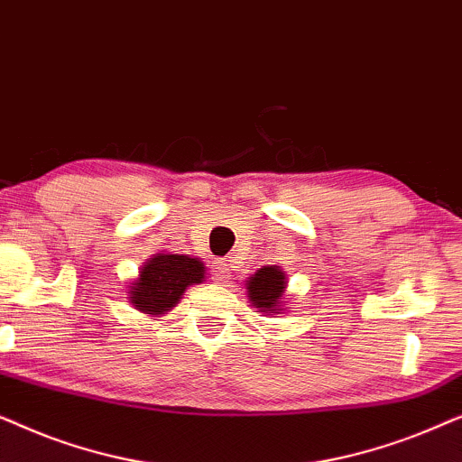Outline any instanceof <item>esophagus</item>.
I'll list each match as a JSON object with an SVG mask.
<instances>
[{
    "instance_id": "1",
    "label": "esophagus",
    "mask_w": 462,
    "mask_h": 462,
    "mask_svg": "<svg viewBox=\"0 0 462 462\" xmlns=\"http://www.w3.org/2000/svg\"><path fill=\"white\" fill-rule=\"evenodd\" d=\"M212 275H214V280H217V282L225 283L231 277L229 263H226L225 258H218V261H214L212 263Z\"/></svg>"
}]
</instances>
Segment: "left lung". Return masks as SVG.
Here are the masks:
<instances>
[{
	"label": "left lung",
	"mask_w": 462,
	"mask_h": 462,
	"mask_svg": "<svg viewBox=\"0 0 462 462\" xmlns=\"http://www.w3.org/2000/svg\"><path fill=\"white\" fill-rule=\"evenodd\" d=\"M286 273L280 267H263L245 282V292L252 307L261 313H280L282 296L286 292Z\"/></svg>",
	"instance_id": "left-lung-1"
}]
</instances>
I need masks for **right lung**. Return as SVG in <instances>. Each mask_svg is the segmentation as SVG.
I'll return each mask as SVG.
<instances>
[{"label": "right lung", "instance_id": "add662e5", "mask_svg": "<svg viewBox=\"0 0 462 462\" xmlns=\"http://www.w3.org/2000/svg\"><path fill=\"white\" fill-rule=\"evenodd\" d=\"M199 258L187 254H155L143 264L141 275L130 286L128 299L138 311L163 315L176 307L185 290L206 280Z\"/></svg>", "mask_w": 462, "mask_h": 462}]
</instances>
